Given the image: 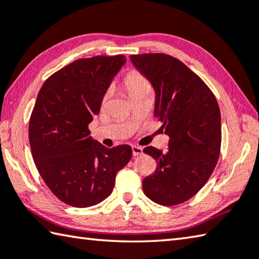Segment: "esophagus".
Returning a JSON list of instances; mask_svg holds the SVG:
<instances>
[{
	"mask_svg": "<svg viewBox=\"0 0 259 259\" xmlns=\"http://www.w3.org/2000/svg\"><path fill=\"white\" fill-rule=\"evenodd\" d=\"M143 154V148L139 146H133V155L134 156H139Z\"/></svg>",
	"mask_w": 259,
	"mask_h": 259,
	"instance_id": "esophagus-1",
	"label": "esophagus"
}]
</instances>
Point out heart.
<instances>
[{
	"label": "heart",
	"instance_id": "b5f03b06",
	"mask_svg": "<svg viewBox=\"0 0 259 259\" xmlns=\"http://www.w3.org/2000/svg\"><path fill=\"white\" fill-rule=\"evenodd\" d=\"M123 87L131 98L137 96L138 94L145 91V89L150 88L147 79L137 71H129L125 74L123 78ZM106 100L107 95L103 96L102 102L105 103Z\"/></svg>",
	"mask_w": 259,
	"mask_h": 259
}]
</instances>
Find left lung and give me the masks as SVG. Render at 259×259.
Instances as JSON below:
<instances>
[{
  "label": "left lung",
  "mask_w": 259,
  "mask_h": 259,
  "mask_svg": "<svg viewBox=\"0 0 259 259\" xmlns=\"http://www.w3.org/2000/svg\"><path fill=\"white\" fill-rule=\"evenodd\" d=\"M130 59L152 83L155 116L170 137L165 153L153 146L144 149L157 164L153 175L144 179V194L163 206L185 203L208 181L220 157L218 101L207 84L171 55L148 53Z\"/></svg>",
  "instance_id": "left-lung-1"
}]
</instances>
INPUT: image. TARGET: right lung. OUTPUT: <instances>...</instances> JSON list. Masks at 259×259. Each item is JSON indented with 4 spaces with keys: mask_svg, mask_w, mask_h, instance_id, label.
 Masks as SVG:
<instances>
[{
    "mask_svg": "<svg viewBox=\"0 0 259 259\" xmlns=\"http://www.w3.org/2000/svg\"><path fill=\"white\" fill-rule=\"evenodd\" d=\"M125 61L124 55L73 61L46 79L37 96L29 120L32 158L51 191L73 207L106 199L133 156L129 145L106 148L88 129Z\"/></svg>",
    "mask_w": 259,
    "mask_h": 259,
    "instance_id": "add662e5",
    "label": "right lung"
}]
</instances>
